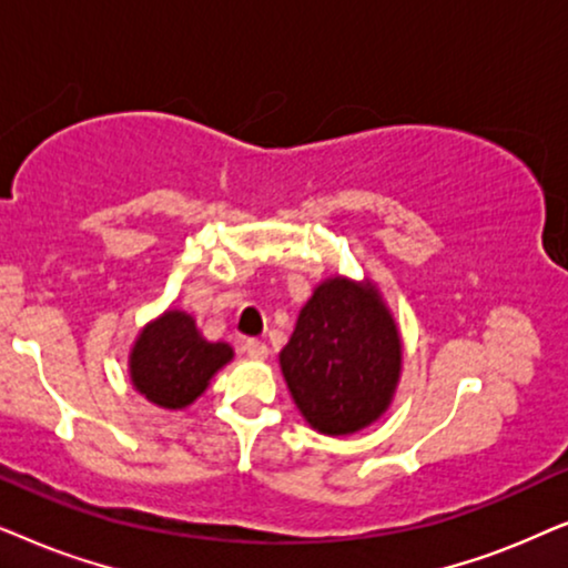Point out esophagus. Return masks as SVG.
Here are the masks:
<instances>
[{
	"label": "esophagus",
	"mask_w": 568,
	"mask_h": 568,
	"mask_svg": "<svg viewBox=\"0 0 568 568\" xmlns=\"http://www.w3.org/2000/svg\"><path fill=\"white\" fill-rule=\"evenodd\" d=\"M244 351H246V355L248 358H254V361H264L267 358V353H270V347L262 343V339H246L244 343Z\"/></svg>",
	"instance_id": "1"
}]
</instances>
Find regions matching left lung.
Wrapping results in <instances>:
<instances>
[{
  "label": "left lung",
  "mask_w": 568,
  "mask_h": 568,
  "mask_svg": "<svg viewBox=\"0 0 568 568\" xmlns=\"http://www.w3.org/2000/svg\"><path fill=\"white\" fill-rule=\"evenodd\" d=\"M280 366L304 418L322 434L343 436L387 410L403 351L379 293L332 277L301 308Z\"/></svg>",
  "instance_id": "obj_1"
}]
</instances>
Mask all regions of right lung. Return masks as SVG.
Returning a JSON list of instances; mask_svg holds the SVG:
<instances>
[{"label":"right lung","mask_w":568,"mask_h":568,"mask_svg":"<svg viewBox=\"0 0 568 568\" xmlns=\"http://www.w3.org/2000/svg\"><path fill=\"white\" fill-rule=\"evenodd\" d=\"M233 358L231 345L207 343L184 312H165L148 324L134 343L130 372L140 395L150 403L179 410L192 405L217 368Z\"/></svg>","instance_id":"obj_1"}]
</instances>
